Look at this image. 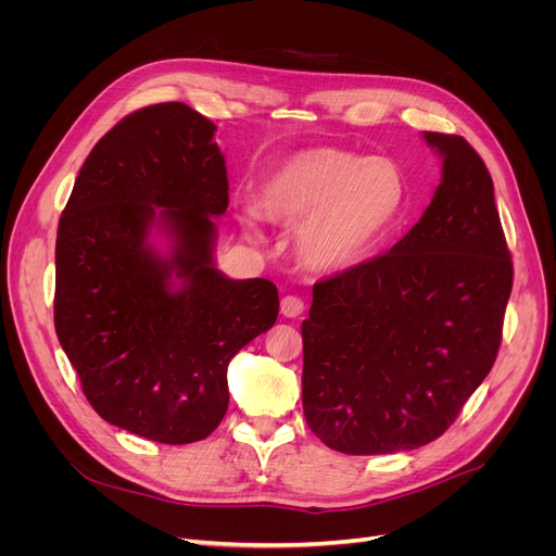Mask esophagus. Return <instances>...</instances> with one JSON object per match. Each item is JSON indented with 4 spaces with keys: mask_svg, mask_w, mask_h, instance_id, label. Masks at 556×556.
<instances>
[{
    "mask_svg": "<svg viewBox=\"0 0 556 556\" xmlns=\"http://www.w3.org/2000/svg\"><path fill=\"white\" fill-rule=\"evenodd\" d=\"M302 311H304V302H302L300 298L286 295V298L281 300V313H283L286 317H298V315H302Z\"/></svg>",
    "mask_w": 556,
    "mask_h": 556,
    "instance_id": "34e87169",
    "label": "esophagus"
}]
</instances>
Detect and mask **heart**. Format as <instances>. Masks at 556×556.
Segmentation results:
<instances>
[{"label": "heart", "mask_w": 556, "mask_h": 556, "mask_svg": "<svg viewBox=\"0 0 556 556\" xmlns=\"http://www.w3.org/2000/svg\"><path fill=\"white\" fill-rule=\"evenodd\" d=\"M407 182L388 157L317 146L281 160L256 193V212L298 229L300 258L313 270H338L361 258L396 225ZM256 212H245L252 227Z\"/></svg>", "instance_id": "obj_1"}]
</instances>
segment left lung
Returning <instances> with one entry per match:
<instances>
[{"mask_svg": "<svg viewBox=\"0 0 556 556\" xmlns=\"http://www.w3.org/2000/svg\"><path fill=\"white\" fill-rule=\"evenodd\" d=\"M442 185L419 223L313 286L302 323L308 428L346 455L444 434L498 356L514 266L491 175L459 135L424 132Z\"/></svg>", "mask_w": 556, "mask_h": 556, "instance_id": "obj_1", "label": "left lung"}]
</instances>
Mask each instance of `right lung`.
<instances>
[{
  "mask_svg": "<svg viewBox=\"0 0 556 556\" xmlns=\"http://www.w3.org/2000/svg\"><path fill=\"white\" fill-rule=\"evenodd\" d=\"M216 126L185 103L141 108L87 155L55 237V333L108 424L160 444L212 434L227 365L279 313L268 279L214 266L229 202ZM153 226L168 255L149 243Z\"/></svg>",
  "mask_w": 556,
  "mask_h": 556,
  "instance_id": "right-lung-1",
  "label": "right lung"
}]
</instances>
